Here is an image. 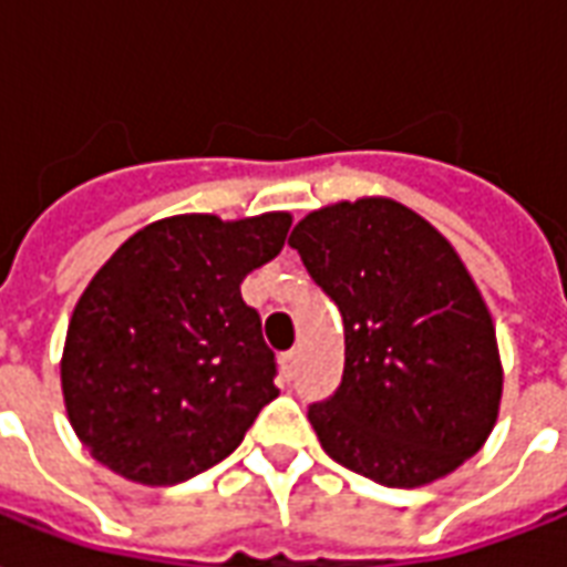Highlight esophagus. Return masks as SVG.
Returning a JSON list of instances; mask_svg holds the SVG:
<instances>
[{
	"instance_id": "esophagus-1",
	"label": "esophagus",
	"mask_w": 567,
	"mask_h": 567,
	"mask_svg": "<svg viewBox=\"0 0 567 567\" xmlns=\"http://www.w3.org/2000/svg\"><path fill=\"white\" fill-rule=\"evenodd\" d=\"M279 369H282L285 381L295 379V372H297V351H295V348H291V351H285L282 358H279Z\"/></svg>"
}]
</instances>
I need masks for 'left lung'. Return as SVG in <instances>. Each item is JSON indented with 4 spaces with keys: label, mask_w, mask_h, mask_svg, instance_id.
<instances>
[{
    "label": "left lung",
    "mask_w": 567,
    "mask_h": 567,
    "mask_svg": "<svg viewBox=\"0 0 567 567\" xmlns=\"http://www.w3.org/2000/svg\"><path fill=\"white\" fill-rule=\"evenodd\" d=\"M342 312L346 369L309 405L339 465L423 486L481 451L502 400L496 330L454 246L388 198L309 213L288 237Z\"/></svg>",
    "instance_id": "1"
}]
</instances>
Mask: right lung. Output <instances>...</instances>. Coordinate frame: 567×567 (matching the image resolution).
<instances>
[{"label":"right lung","mask_w":567,"mask_h":567,"mask_svg":"<svg viewBox=\"0 0 567 567\" xmlns=\"http://www.w3.org/2000/svg\"><path fill=\"white\" fill-rule=\"evenodd\" d=\"M288 228V213L171 216L92 276L65 337L62 393L99 463L171 486L234 454L279 396L276 354L240 282L282 251Z\"/></svg>","instance_id":"right-lung-1"}]
</instances>
